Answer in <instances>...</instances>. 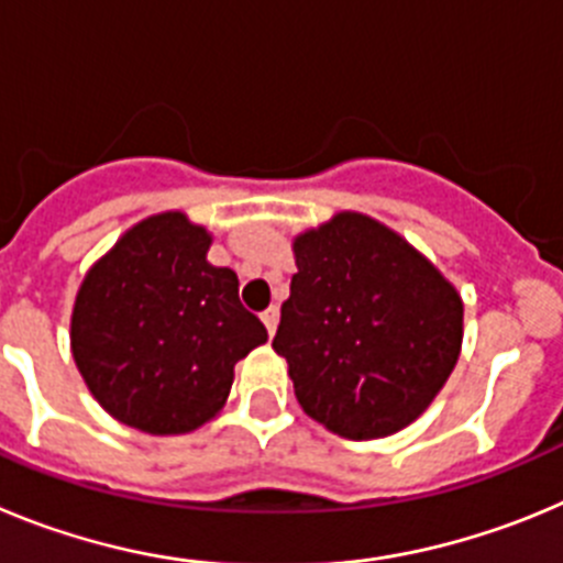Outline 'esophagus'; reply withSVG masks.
I'll return each instance as SVG.
<instances>
[{
    "label": "esophagus",
    "instance_id": "obj_1",
    "mask_svg": "<svg viewBox=\"0 0 563 563\" xmlns=\"http://www.w3.org/2000/svg\"><path fill=\"white\" fill-rule=\"evenodd\" d=\"M261 319H263V325H266V331H269V336H275L277 319H280V311H277L275 306H269V308H266V311L261 313Z\"/></svg>",
    "mask_w": 563,
    "mask_h": 563
}]
</instances>
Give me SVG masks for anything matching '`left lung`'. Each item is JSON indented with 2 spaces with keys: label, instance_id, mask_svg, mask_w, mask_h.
Segmentation results:
<instances>
[{
  "label": "left lung",
  "instance_id": "obj_1",
  "mask_svg": "<svg viewBox=\"0 0 563 563\" xmlns=\"http://www.w3.org/2000/svg\"><path fill=\"white\" fill-rule=\"evenodd\" d=\"M294 257L272 347L300 407L351 440L409 427L457 364L460 294L401 235L358 212L297 238Z\"/></svg>",
  "mask_w": 563,
  "mask_h": 563
}]
</instances>
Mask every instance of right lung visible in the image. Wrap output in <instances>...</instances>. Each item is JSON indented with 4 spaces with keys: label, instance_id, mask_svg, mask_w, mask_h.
<instances>
[{
    "label": "right lung",
    "instance_id": "add662e5",
    "mask_svg": "<svg viewBox=\"0 0 563 563\" xmlns=\"http://www.w3.org/2000/svg\"><path fill=\"white\" fill-rule=\"evenodd\" d=\"M210 235L181 212L125 232L92 266L73 311V356L100 407L148 434L199 429L224 407L235 362L266 342Z\"/></svg>",
    "mask_w": 563,
    "mask_h": 563
}]
</instances>
